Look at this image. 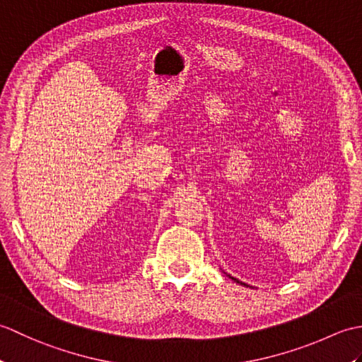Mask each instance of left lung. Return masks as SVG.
<instances>
[{"mask_svg": "<svg viewBox=\"0 0 362 362\" xmlns=\"http://www.w3.org/2000/svg\"><path fill=\"white\" fill-rule=\"evenodd\" d=\"M228 276V279H232L233 281H236V283H240V284H244V286H249V284H245V283H243V281H240V280H236L235 279V276H232V275H227Z\"/></svg>", "mask_w": 362, "mask_h": 362, "instance_id": "1", "label": "left lung"}]
</instances>
